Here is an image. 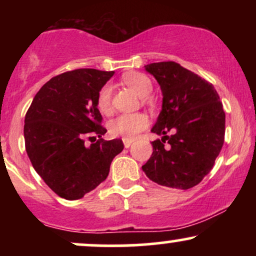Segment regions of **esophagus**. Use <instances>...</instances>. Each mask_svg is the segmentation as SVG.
Returning <instances> with one entry per match:
<instances>
[{
    "label": "esophagus",
    "mask_w": 256,
    "mask_h": 256,
    "mask_svg": "<svg viewBox=\"0 0 256 256\" xmlns=\"http://www.w3.org/2000/svg\"><path fill=\"white\" fill-rule=\"evenodd\" d=\"M122 142H124L125 148H128V146L132 144V142H134V140H126V138H124V140H122Z\"/></svg>",
    "instance_id": "obj_1"
}]
</instances>
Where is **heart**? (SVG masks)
I'll list each match as a JSON object with an SVG mask.
<instances>
[{
    "instance_id": "1",
    "label": "heart",
    "mask_w": 256,
    "mask_h": 256,
    "mask_svg": "<svg viewBox=\"0 0 256 256\" xmlns=\"http://www.w3.org/2000/svg\"><path fill=\"white\" fill-rule=\"evenodd\" d=\"M122 82L134 90L140 96L146 98L150 94L152 89V80L148 76L140 72H128L122 76ZM98 107L101 113H112V85L106 84L101 88L98 95ZM149 119L146 114L134 113V114H122L116 116L110 122V134L114 137H122L126 140H132L148 128Z\"/></svg>"
}]
</instances>
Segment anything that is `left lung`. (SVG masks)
<instances>
[{
	"instance_id": "8db88e82",
	"label": "left lung",
	"mask_w": 256,
	"mask_h": 256,
	"mask_svg": "<svg viewBox=\"0 0 256 256\" xmlns=\"http://www.w3.org/2000/svg\"><path fill=\"white\" fill-rule=\"evenodd\" d=\"M144 67L158 80L164 98L152 128L162 137L152 142V154L142 170L164 186L190 189L210 172L224 144L222 104L212 84L177 62Z\"/></svg>"
}]
</instances>
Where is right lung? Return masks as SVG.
Wrapping results in <instances>:
<instances>
[{
  "instance_id": "right-lung-1",
  "label": "right lung",
  "mask_w": 256,
  "mask_h": 256,
  "mask_svg": "<svg viewBox=\"0 0 256 256\" xmlns=\"http://www.w3.org/2000/svg\"><path fill=\"white\" fill-rule=\"evenodd\" d=\"M113 74L79 68L52 77L26 113V152L44 183L60 198L78 200L95 189L124 149L120 138H102L107 130L98 108L100 90ZM91 134L99 140L86 147L84 138Z\"/></svg>"
}]
</instances>
